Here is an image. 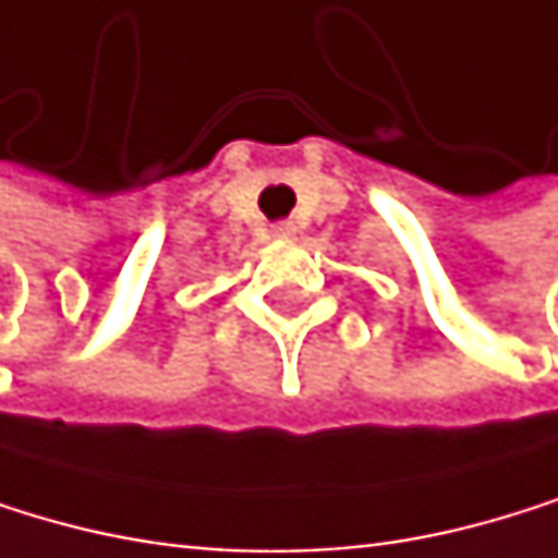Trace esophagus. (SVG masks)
<instances>
[{
	"instance_id": "1",
	"label": "esophagus",
	"mask_w": 558,
	"mask_h": 558,
	"mask_svg": "<svg viewBox=\"0 0 558 558\" xmlns=\"http://www.w3.org/2000/svg\"><path fill=\"white\" fill-rule=\"evenodd\" d=\"M272 235H276V239H292V235H295V229H292L289 221H282V225H272Z\"/></svg>"
}]
</instances>
